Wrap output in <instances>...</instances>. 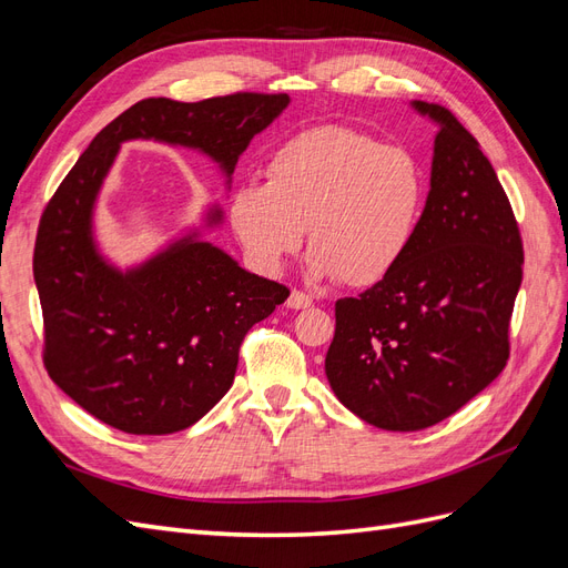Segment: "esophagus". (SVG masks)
Here are the masks:
<instances>
[{
	"label": "esophagus",
	"instance_id": "34e87169",
	"mask_svg": "<svg viewBox=\"0 0 568 568\" xmlns=\"http://www.w3.org/2000/svg\"><path fill=\"white\" fill-rule=\"evenodd\" d=\"M313 305V298L303 294V291H291V296L286 298V307H291V311H305V307Z\"/></svg>",
	"mask_w": 568,
	"mask_h": 568
}]
</instances>
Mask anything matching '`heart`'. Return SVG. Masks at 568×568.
Segmentation results:
<instances>
[{
	"instance_id": "heart-1",
	"label": "heart",
	"mask_w": 568,
	"mask_h": 568,
	"mask_svg": "<svg viewBox=\"0 0 568 568\" xmlns=\"http://www.w3.org/2000/svg\"><path fill=\"white\" fill-rule=\"evenodd\" d=\"M265 184H242L230 225L255 267L284 270L307 230L311 272L374 286L400 265L426 209V173L407 149L341 125L311 128L274 149Z\"/></svg>"
}]
</instances>
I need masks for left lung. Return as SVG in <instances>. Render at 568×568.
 <instances>
[{"label":"left lung","mask_w":568,"mask_h":568,"mask_svg":"<svg viewBox=\"0 0 568 568\" xmlns=\"http://www.w3.org/2000/svg\"><path fill=\"white\" fill-rule=\"evenodd\" d=\"M415 242L388 277L336 303L324 372L336 398L384 432H419L467 405L507 365L524 248L490 161L443 106Z\"/></svg>","instance_id":"1"}]
</instances>
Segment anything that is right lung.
I'll return each mask as SVG.
<instances>
[{
    "instance_id": "obj_1",
    "label": "right lung",
    "mask_w": 568,
    "mask_h": 568,
    "mask_svg": "<svg viewBox=\"0 0 568 568\" xmlns=\"http://www.w3.org/2000/svg\"><path fill=\"white\" fill-rule=\"evenodd\" d=\"M286 94L184 104L144 99L84 149L49 201L32 272L44 315V365L68 398L134 436L196 424L234 382L248 326L288 288L244 270L203 234L225 222L211 203L196 225L120 267L97 242V203L125 142H159L215 163L230 192L236 161L288 106Z\"/></svg>"
}]
</instances>
